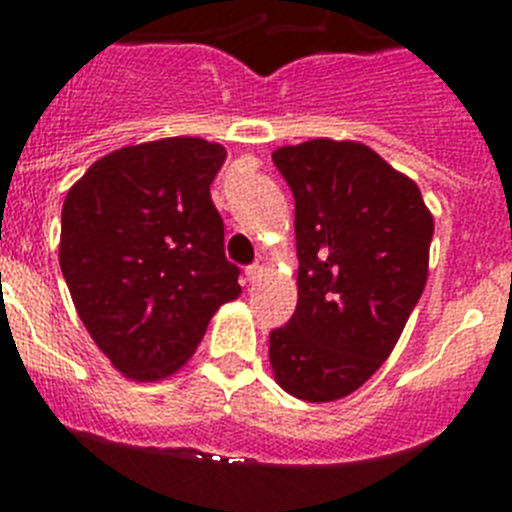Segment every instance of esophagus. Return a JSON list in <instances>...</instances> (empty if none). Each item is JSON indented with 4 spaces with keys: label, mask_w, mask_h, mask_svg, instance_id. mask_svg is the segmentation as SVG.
Returning a JSON list of instances; mask_svg holds the SVG:
<instances>
[{
    "label": "esophagus",
    "mask_w": 512,
    "mask_h": 512,
    "mask_svg": "<svg viewBox=\"0 0 512 512\" xmlns=\"http://www.w3.org/2000/svg\"><path fill=\"white\" fill-rule=\"evenodd\" d=\"M261 274H264V266H261V264H253V266H248V269H246L248 282H256V279H261Z\"/></svg>",
    "instance_id": "esophagus-1"
}]
</instances>
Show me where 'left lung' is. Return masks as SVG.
<instances>
[{"instance_id":"1","label":"left lung","mask_w":512,"mask_h":512,"mask_svg":"<svg viewBox=\"0 0 512 512\" xmlns=\"http://www.w3.org/2000/svg\"><path fill=\"white\" fill-rule=\"evenodd\" d=\"M271 158L295 194L300 259L271 372L300 400H341L387 361L423 295L433 215L410 176L356 140L312 138Z\"/></svg>"}]
</instances>
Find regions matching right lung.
Masks as SVG:
<instances>
[{
  "label": "right lung",
  "mask_w": 512,
  "mask_h": 512,
  "mask_svg": "<svg viewBox=\"0 0 512 512\" xmlns=\"http://www.w3.org/2000/svg\"><path fill=\"white\" fill-rule=\"evenodd\" d=\"M220 143L176 135L94 161L61 212L63 279L81 323L133 382L179 372L220 305L241 295L210 184Z\"/></svg>",
  "instance_id": "add662e5"
}]
</instances>
